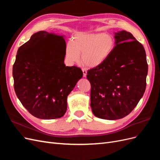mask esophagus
<instances>
[{"mask_svg":"<svg viewBox=\"0 0 160 160\" xmlns=\"http://www.w3.org/2000/svg\"><path fill=\"white\" fill-rule=\"evenodd\" d=\"M82 71H83V77H86V76H87V69H85V68H83V69H82Z\"/></svg>","mask_w":160,"mask_h":160,"instance_id":"34e87169","label":"esophagus"}]
</instances>
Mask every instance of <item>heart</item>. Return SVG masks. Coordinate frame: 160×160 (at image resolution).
Segmentation results:
<instances>
[{"label": "heart", "mask_w": 160, "mask_h": 160, "mask_svg": "<svg viewBox=\"0 0 160 160\" xmlns=\"http://www.w3.org/2000/svg\"><path fill=\"white\" fill-rule=\"evenodd\" d=\"M115 48L113 35L105 33L80 32L67 43L65 57L70 63L77 62L81 54V62L85 66L96 67L103 64Z\"/></svg>", "instance_id": "b5f03b06"}]
</instances>
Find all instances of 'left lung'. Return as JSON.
Listing matches in <instances>:
<instances>
[{
  "label": "left lung",
  "instance_id": "8db88e82",
  "mask_svg": "<svg viewBox=\"0 0 160 160\" xmlns=\"http://www.w3.org/2000/svg\"><path fill=\"white\" fill-rule=\"evenodd\" d=\"M114 37L112 54L87 75L92 112L109 120L122 119L135 108L146 90L148 70L146 51L132 33L121 31Z\"/></svg>",
  "mask_w": 160,
  "mask_h": 160
}]
</instances>
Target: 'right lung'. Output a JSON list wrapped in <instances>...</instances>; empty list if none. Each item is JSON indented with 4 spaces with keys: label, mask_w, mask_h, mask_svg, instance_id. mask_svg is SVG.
<instances>
[{
    "label": "right lung",
    "mask_w": 160,
    "mask_h": 160,
    "mask_svg": "<svg viewBox=\"0 0 160 160\" xmlns=\"http://www.w3.org/2000/svg\"><path fill=\"white\" fill-rule=\"evenodd\" d=\"M65 47L63 36L39 31L18 49L12 67L14 91L22 105L37 118L62 117L67 96L83 77L79 67L65 66Z\"/></svg>",
    "instance_id": "right-lung-1"
}]
</instances>
